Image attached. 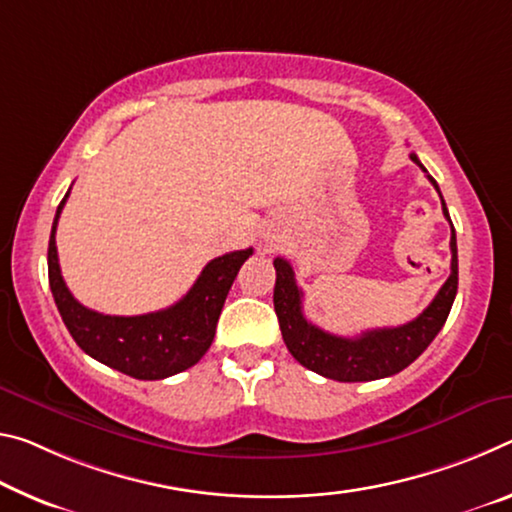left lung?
Here are the masks:
<instances>
[{
	"label": "left lung",
	"mask_w": 512,
	"mask_h": 512,
	"mask_svg": "<svg viewBox=\"0 0 512 512\" xmlns=\"http://www.w3.org/2000/svg\"><path fill=\"white\" fill-rule=\"evenodd\" d=\"M410 159L424 170L428 180L440 193V186L428 175L415 152ZM442 198V193H440ZM442 212L451 223L446 202L442 198ZM275 289L273 305L278 314L282 339L294 358L319 376H326L339 383H362V380H378L394 376L408 364L415 362L428 344L433 342L437 332L442 330L446 316L451 312L453 298L458 291V246L456 230L451 223V275L446 278L442 289L437 291L433 303L421 312L417 319L396 328L367 330L360 337H339L316 328L303 314V291L296 285L294 266L285 257H275Z\"/></svg>",
	"instance_id": "left-lung-1"
}]
</instances>
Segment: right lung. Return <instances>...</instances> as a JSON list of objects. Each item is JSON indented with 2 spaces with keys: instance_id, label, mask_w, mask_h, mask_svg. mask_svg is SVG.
<instances>
[{
  "instance_id": "add662e5",
  "label": "right lung",
  "mask_w": 512,
  "mask_h": 512,
  "mask_svg": "<svg viewBox=\"0 0 512 512\" xmlns=\"http://www.w3.org/2000/svg\"><path fill=\"white\" fill-rule=\"evenodd\" d=\"M68 196L70 191L61 200L52 223L47 273L54 303L77 346L97 362L139 380H161L193 367L212 346L227 291L241 264L253 255V248L212 259L186 296L166 310L139 316L100 314L81 305L61 275L56 223Z\"/></svg>"
}]
</instances>
